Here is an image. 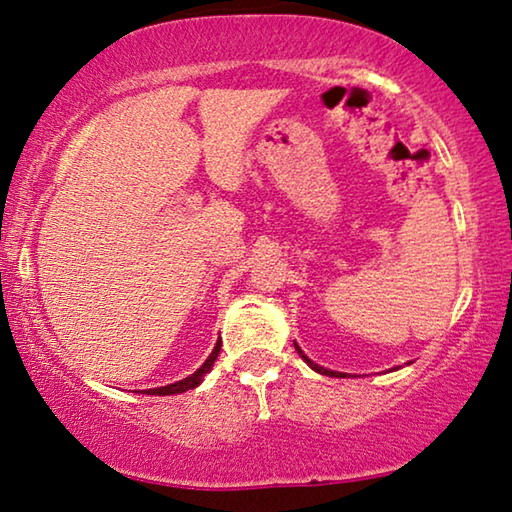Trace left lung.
<instances>
[{"instance_id": "obj_1", "label": "left lung", "mask_w": 512, "mask_h": 512, "mask_svg": "<svg viewBox=\"0 0 512 512\" xmlns=\"http://www.w3.org/2000/svg\"><path fill=\"white\" fill-rule=\"evenodd\" d=\"M296 350H298V354L302 359H305L307 363H309V368L311 370H316V372H320V375H329V377H345V372H334V370H327V368H323V366H318V363H314L311 361L305 352H302L300 348H298V343H296Z\"/></svg>"}]
</instances>
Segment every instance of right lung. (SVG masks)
<instances>
[{"mask_svg":"<svg viewBox=\"0 0 512 512\" xmlns=\"http://www.w3.org/2000/svg\"><path fill=\"white\" fill-rule=\"evenodd\" d=\"M219 352H221V341H216L212 354H210V357L205 359L203 366L198 368V370L194 372V375H189V377H185V379H180V381H176V384L160 386V388H149V391H144V393H146V395H176V393L192 391V388H196L198 384H201V381H203V377L207 375V372L212 370L216 357H219ZM135 393H137V391H135Z\"/></svg>","mask_w":512,"mask_h":512,"instance_id":"1","label":"right lung"}]
</instances>
